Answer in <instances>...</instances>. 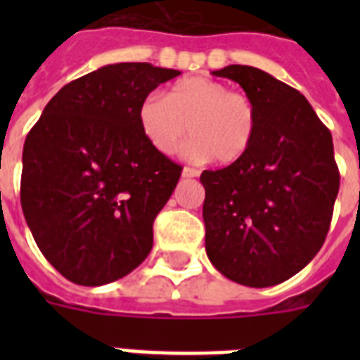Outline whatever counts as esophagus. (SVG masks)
I'll return each mask as SVG.
<instances>
[{
    "label": "esophagus",
    "instance_id": "obj_1",
    "mask_svg": "<svg viewBox=\"0 0 360 360\" xmlns=\"http://www.w3.org/2000/svg\"><path fill=\"white\" fill-rule=\"evenodd\" d=\"M198 175H200V169L191 168V166L183 168V177H198Z\"/></svg>",
    "mask_w": 360,
    "mask_h": 360
}]
</instances>
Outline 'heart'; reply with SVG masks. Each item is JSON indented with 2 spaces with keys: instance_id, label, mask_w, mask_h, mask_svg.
<instances>
[{
  "instance_id": "obj_1",
  "label": "heart",
  "mask_w": 360,
  "mask_h": 360,
  "mask_svg": "<svg viewBox=\"0 0 360 360\" xmlns=\"http://www.w3.org/2000/svg\"><path fill=\"white\" fill-rule=\"evenodd\" d=\"M138 124L153 149L172 155L188 134L192 160L213 158L236 164L250 151L257 130L256 104L246 93L207 76H188L175 82L166 98L151 93L140 103Z\"/></svg>"
}]
</instances>
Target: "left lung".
<instances>
[{"label":"left lung","mask_w":360,"mask_h":360,"mask_svg":"<svg viewBox=\"0 0 360 360\" xmlns=\"http://www.w3.org/2000/svg\"><path fill=\"white\" fill-rule=\"evenodd\" d=\"M257 110L250 151L205 169V250L226 278L269 288L291 278L323 246L340 188L330 130L301 93L267 72L230 65Z\"/></svg>","instance_id":"8db88e82"}]
</instances>
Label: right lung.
<instances>
[{"label":"right lung","mask_w":360,"mask_h":360,"mask_svg":"<svg viewBox=\"0 0 360 360\" xmlns=\"http://www.w3.org/2000/svg\"><path fill=\"white\" fill-rule=\"evenodd\" d=\"M179 75L151 63L101 67L61 87L25 138L22 211L70 282L110 284L149 256L153 222L183 168L153 149L138 108Z\"/></svg>","instance_id":"obj_1"}]
</instances>
